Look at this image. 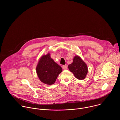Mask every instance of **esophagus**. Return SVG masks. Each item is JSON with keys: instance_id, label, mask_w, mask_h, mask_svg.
Returning <instances> with one entry per match:
<instances>
[{"instance_id": "34e87169", "label": "esophagus", "mask_w": 120, "mask_h": 120, "mask_svg": "<svg viewBox=\"0 0 120 120\" xmlns=\"http://www.w3.org/2000/svg\"><path fill=\"white\" fill-rule=\"evenodd\" d=\"M62 68L64 70H66L67 69V65H63L62 66Z\"/></svg>"}]
</instances>
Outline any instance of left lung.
I'll list each match as a JSON object with an SVG mask.
<instances>
[{"label":"left lung","instance_id":"left-lung-1","mask_svg":"<svg viewBox=\"0 0 120 120\" xmlns=\"http://www.w3.org/2000/svg\"><path fill=\"white\" fill-rule=\"evenodd\" d=\"M68 68L75 77L79 80L85 79L88 73L86 64L79 56H75L74 57L73 62L69 65Z\"/></svg>","mask_w":120,"mask_h":120}]
</instances>
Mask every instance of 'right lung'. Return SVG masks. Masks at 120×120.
<instances>
[{"instance_id": "add662e5", "label": "right lung", "mask_w": 120, "mask_h": 120, "mask_svg": "<svg viewBox=\"0 0 120 120\" xmlns=\"http://www.w3.org/2000/svg\"><path fill=\"white\" fill-rule=\"evenodd\" d=\"M36 70L38 77L42 82L46 85H51L55 83L62 69L51 58L50 53H48L40 58Z\"/></svg>"}]
</instances>
